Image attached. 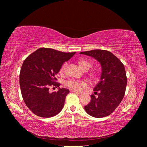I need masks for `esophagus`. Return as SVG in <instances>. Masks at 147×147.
Wrapping results in <instances>:
<instances>
[{
	"label": "esophagus",
	"mask_w": 147,
	"mask_h": 147,
	"mask_svg": "<svg viewBox=\"0 0 147 147\" xmlns=\"http://www.w3.org/2000/svg\"><path fill=\"white\" fill-rule=\"evenodd\" d=\"M70 91L71 92H75V93H77V94H79V95H81V94H82V92H78V91H75V90H70Z\"/></svg>",
	"instance_id": "1"
}]
</instances>
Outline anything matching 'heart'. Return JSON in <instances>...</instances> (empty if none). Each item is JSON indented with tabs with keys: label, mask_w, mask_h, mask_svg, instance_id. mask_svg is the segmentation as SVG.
<instances>
[{
	"label": "heart",
	"mask_w": 147,
	"mask_h": 147,
	"mask_svg": "<svg viewBox=\"0 0 147 147\" xmlns=\"http://www.w3.org/2000/svg\"><path fill=\"white\" fill-rule=\"evenodd\" d=\"M78 64L81 67L82 70L84 71H88L92 66V64L90 61H89L86 59H80L78 61ZM66 65L67 64L65 63L63 65V66L61 67V70H60L61 73H63L64 72L65 69ZM66 84L67 85L69 86L70 88H72L73 89H75V90H80L82 87H84L86 86L85 82H84L83 81L74 80H70L67 82Z\"/></svg>",
	"instance_id": "heart-1"
}]
</instances>
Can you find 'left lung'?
<instances>
[{
  "instance_id": "1",
  "label": "left lung",
  "mask_w": 147,
  "mask_h": 147,
  "mask_svg": "<svg viewBox=\"0 0 147 147\" xmlns=\"http://www.w3.org/2000/svg\"><path fill=\"white\" fill-rule=\"evenodd\" d=\"M80 53L97 60L102 70L100 81L94 88V94L91 95V102L84 106V110L95 118L109 116L121 103L125 93L127 77L124 66L109 51L94 50Z\"/></svg>"
}]
</instances>
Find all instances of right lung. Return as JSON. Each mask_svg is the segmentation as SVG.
Returning a JSON list of instances; mask_svg holds the SVG:
<instances>
[{
  "mask_svg": "<svg viewBox=\"0 0 147 147\" xmlns=\"http://www.w3.org/2000/svg\"><path fill=\"white\" fill-rule=\"evenodd\" d=\"M75 53L39 48L24 61L20 74L21 91L26 106L35 115L50 118L63 109L69 90L59 88L56 75ZM51 86L57 87L59 91L50 93Z\"/></svg>",
  "mask_w": 147,
  "mask_h": 147,
  "instance_id": "obj_1",
  "label": "right lung"
}]
</instances>
